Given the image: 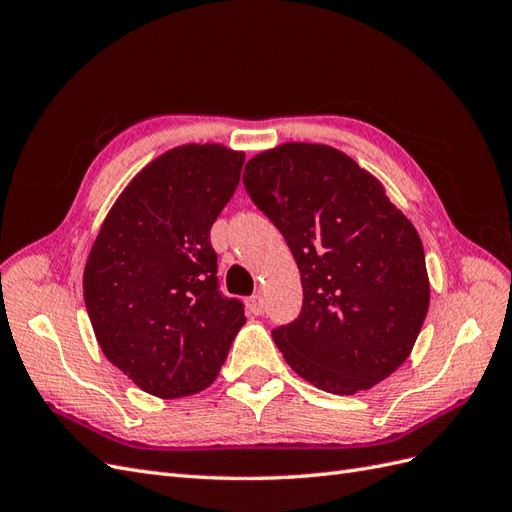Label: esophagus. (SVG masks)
I'll use <instances>...</instances> for the list:
<instances>
[{
	"instance_id": "34e87169",
	"label": "esophagus",
	"mask_w": 512,
	"mask_h": 512,
	"mask_svg": "<svg viewBox=\"0 0 512 512\" xmlns=\"http://www.w3.org/2000/svg\"><path fill=\"white\" fill-rule=\"evenodd\" d=\"M247 309H250V314H254V316L265 314L267 305H265V299H262V294H254V297L247 299Z\"/></svg>"
}]
</instances>
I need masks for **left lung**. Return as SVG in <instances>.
<instances>
[{
  "mask_svg": "<svg viewBox=\"0 0 512 512\" xmlns=\"http://www.w3.org/2000/svg\"><path fill=\"white\" fill-rule=\"evenodd\" d=\"M243 185L297 260L303 307L273 331L316 389L354 395L404 363L429 309L425 252L382 183L327 145L286 143L245 164Z\"/></svg>",
  "mask_w": 512,
  "mask_h": 512,
  "instance_id": "obj_1",
  "label": "left lung"
}]
</instances>
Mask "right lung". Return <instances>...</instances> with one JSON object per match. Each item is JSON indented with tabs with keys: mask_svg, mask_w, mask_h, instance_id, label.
Returning a JSON list of instances; mask_svg holds the SVG:
<instances>
[{
	"mask_svg": "<svg viewBox=\"0 0 512 512\" xmlns=\"http://www.w3.org/2000/svg\"><path fill=\"white\" fill-rule=\"evenodd\" d=\"M245 156L183 145L147 164L91 247L83 294L104 356L162 399L205 391L245 324L220 292L213 222L235 194Z\"/></svg>",
	"mask_w": 512,
	"mask_h": 512,
	"instance_id": "add662e5",
	"label": "right lung"
}]
</instances>
